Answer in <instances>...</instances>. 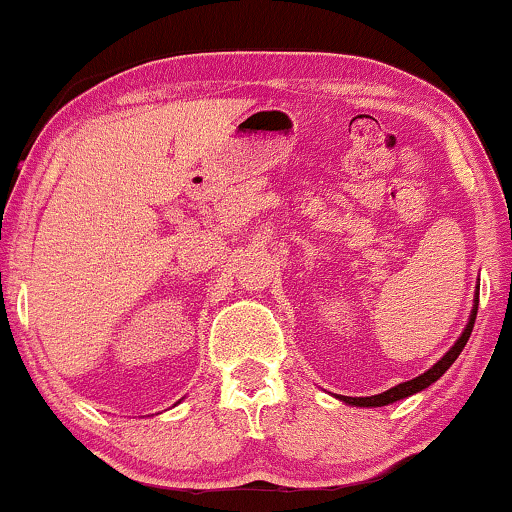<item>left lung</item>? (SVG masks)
Returning a JSON list of instances; mask_svg holds the SVG:
<instances>
[{
  "instance_id": "8db88e82",
  "label": "left lung",
  "mask_w": 512,
  "mask_h": 512,
  "mask_svg": "<svg viewBox=\"0 0 512 512\" xmlns=\"http://www.w3.org/2000/svg\"><path fill=\"white\" fill-rule=\"evenodd\" d=\"M478 298H480V286H475V296H473V310H471V317H468V324L464 331H461L459 340L454 342V345L447 349L443 359L438 363H433V366L422 373L419 377H412L408 382H401L396 384V387H391L387 391H382V394H375V396H335L340 398L342 403L352 405V408H382V405H389V403H396V401H403V398H408L412 394H419V391H424L426 387H431L433 382H438L440 377L445 375V370L452 366L454 361H457V356L461 354V349L466 347L468 338H471V331H473V324H475V314H478Z\"/></svg>"
}]
</instances>
